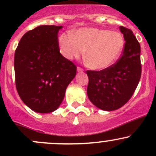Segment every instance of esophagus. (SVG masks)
Instances as JSON below:
<instances>
[{
    "mask_svg": "<svg viewBox=\"0 0 156 156\" xmlns=\"http://www.w3.org/2000/svg\"><path fill=\"white\" fill-rule=\"evenodd\" d=\"M84 69L80 68V67H77V72H83Z\"/></svg>",
    "mask_w": 156,
    "mask_h": 156,
    "instance_id": "1",
    "label": "esophagus"
}]
</instances>
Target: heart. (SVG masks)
Masks as SVG:
<instances>
[{
	"mask_svg": "<svg viewBox=\"0 0 156 156\" xmlns=\"http://www.w3.org/2000/svg\"><path fill=\"white\" fill-rule=\"evenodd\" d=\"M61 54L67 59H78L84 53V60L94 70L107 69L123 51L125 39L120 32L98 28H81L58 37Z\"/></svg>",
	"mask_w": 156,
	"mask_h": 156,
	"instance_id": "heart-1",
	"label": "heart"
}]
</instances>
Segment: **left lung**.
<instances>
[{
    "label": "left lung",
    "mask_w": 156,
    "mask_h": 156,
    "mask_svg": "<svg viewBox=\"0 0 156 156\" xmlns=\"http://www.w3.org/2000/svg\"><path fill=\"white\" fill-rule=\"evenodd\" d=\"M125 41L120 59L107 69L87 71V93L97 108L113 111L123 106L134 93L141 76L140 45L131 30L120 26Z\"/></svg>",
    "instance_id": "1"
}]
</instances>
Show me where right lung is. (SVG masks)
I'll return each mask as SVG.
<instances>
[{
  "instance_id": "obj_1",
  "label": "right lung",
  "mask_w": 156,
  "mask_h": 156,
  "mask_svg": "<svg viewBox=\"0 0 156 156\" xmlns=\"http://www.w3.org/2000/svg\"><path fill=\"white\" fill-rule=\"evenodd\" d=\"M62 26H39L22 37L14 56L16 87L23 103L34 112L59 108L76 66L59 53L58 32Z\"/></svg>"
}]
</instances>
